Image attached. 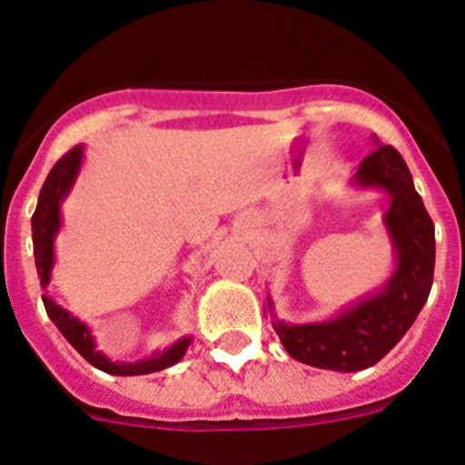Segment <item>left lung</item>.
I'll return each instance as SVG.
<instances>
[{
	"instance_id": "8db88e82",
	"label": "left lung",
	"mask_w": 465,
	"mask_h": 465,
	"mask_svg": "<svg viewBox=\"0 0 465 465\" xmlns=\"http://www.w3.org/2000/svg\"><path fill=\"white\" fill-rule=\"evenodd\" d=\"M374 151L359 167L361 184L392 195L385 223L399 252V265L385 290L331 322H273L287 354L314 368L359 372L379 363L403 339L428 301L434 276V224L412 184L408 164L392 144L372 138Z\"/></svg>"
}]
</instances>
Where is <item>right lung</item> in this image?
Listing matches in <instances>:
<instances>
[{
	"mask_svg": "<svg viewBox=\"0 0 465 465\" xmlns=\"http://www.w3.org/2000/svg\"><path fill=\"white\" fill-rule=\"evenodd\" d=\"M82 163V149L80 146H73L71 151H66L55 164H53L51 173L46 175L42 184V192H39L37 209L33 213L31 224H33V252H35V267L37 276L42 287L48 285V278H51V267H53V238H55L57 229H60V203L62 198L71 189L73 180H75L77 169ZM44 307H46L48 319L57 325V330L64 334V339L73 345L93 368L102 370L106 374L115 376H135V374H151L160 372V370L169 368V365L178 363L183 359L184 350H187L189 339L178 341L175 345H171L169 350H164L160 356H153L149 361H140V363H111L109 359L95 351L93 345L91 331L86 330V325H82L80 321L73 319L66 310H62L60 305H55V301L42 296Z\"/></svg>",
	"mask_w": 465,
	"mask_h": 465,
	"instance_id": "1",
	"label": "right lung"
}]
</instances>
